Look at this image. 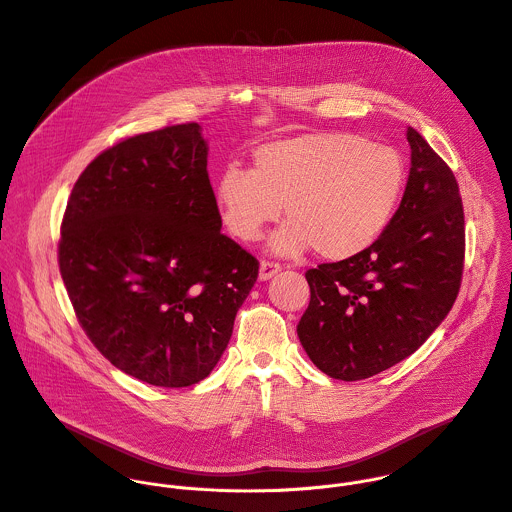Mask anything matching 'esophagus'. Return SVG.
Wrapping results in <instances>:
<instances>
[{
    "label": "esophagus",
    "instance_id": "esophagus-1",
    "mask_svg": "<svg viewBox=\"0 0 512 512\" xmlns=\"http://www.w3.org/2000/svg\"><path fill=\"white\" fill-rule=\"evenodd\" d=\"M281 271V265L279 263H273V261H261L259 265V279L261 281H267L271 279L275 273Z\"/></svg>",
    "mask_w": 512,
    "mask_h": 512
}]
</instances>
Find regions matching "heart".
Segmentation results:
<instances>
[{
	"instance_id": "heart-1",
	"label": "heart",
	"mask_w": 512,
	"mask_h": 512,
	"mask_svg": "<svg viewBox=\"0 0 512 512\" xmlns=\"http://www.w3.org/2000/svg\"><path fill=\"white\" fill-rule=\"evenodd\" d=\"M405 188V166L385 145L356 135L314 133L261 145L251 170L229 166L214 182L223 225L241 243H255L277 221L279 255L314 247L328 261L367 251L389 227Z\"/></svg>"
}]
</instances>
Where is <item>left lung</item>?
Returning a JSON list of instances; mask_svg holds the SVG:
<instances>
[{
    "label": "left lung",
    "instance_id": "8db88e82",
    "mask_svg": "<svg viewBox=\"0 0 512 512\" xmlns=\"http://www.w3.org/2000/svg\"><path fill=\"white\" fill-rule=\"evenodd\" d=\"M411 168L397 212L367 249L310 269V306L298 336L332 379L360 381L413 354L450 314L464 269L458 182L407 127Z\"/></svg>",
    "mask_w": 512,
    "mask_h": 512
}]
</instances>
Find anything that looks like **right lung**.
I'll list each match as a JSON object with an SVG mask.
<instances>
[{
  "instance_id": "obj_1",
  "label": "right lung",
  "mask_w": 512,
  "mask_h": 512,
  "mask_svg": "<svg viewBox=\"0 0 512 512\" xmlns=\"http://www.w3.org/2000/svg\"><path fill=\"white\" fill-rule=\"evenodd\" d=\"M198 123L129 137L70 192L58 245L77 318L119 371L190 387L221 360L259 263L221 233Z\"/></svg>"
}]
</instances>
